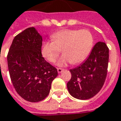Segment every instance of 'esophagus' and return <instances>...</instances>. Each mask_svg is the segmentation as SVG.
Instances as JSON below:
<instances>
[{"label": "esophagus", "instance_id": "obj_1", "mask_svg": "<svg viewBox=\"0 0 121 121\" xmlns=\"http://www.w3.org/2000/svg\"><path fill=\"white\" fill-rule=\"evenodd\" d=\"M63 71V69H61V68H57V72L59 73H60Z\"/></svg>", "mask_w": 121, "mask_h": 121}]
</instances>
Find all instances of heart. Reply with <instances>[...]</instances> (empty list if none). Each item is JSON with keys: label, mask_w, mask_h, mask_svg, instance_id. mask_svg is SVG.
Here are the masks:
<instances>
[{"label": "heart", "mask_w": 121, "mask_h": 121, "mask_svg": "<svg viewBox=\"0 0 121 121\" xmlns=\"http://www.w3.org/2000/svg\"><path fill=\"white\" fill-rule=\"evenodd\" d=\"M51 38L52 41L43 42L41 52L43 57L53 63L62 50L64 56L57 63L60 67L83 61L91 52L94 43L93 36L87 30H61L54 33Z\"/></svg>", "instance_id": "obj_1"}]
</instances>
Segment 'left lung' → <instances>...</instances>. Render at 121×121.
<instances>
[{
  "label": "left lung",
  "mask_w": 121,
  "mask_h": 121,
  "mask_svg": "<svg viewBox=\"0 0 121 121\" xmlns=\"http://www.w3.org/2000/svg\"><path fill=\"white\" fill-rule=\"evenodd\" d=\"M108 62L109 48L105 42H99L83 64L70 69L71 78L67 84L70 95L86 100L97 94L105 81Z\"/></svg>",
  "instance_id": "left-lung-1"
}]
</instances>
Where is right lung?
Returning a JSON list of instances; mask_svg holds the SVG:
<instances>
[{
  "label": "right lung",
  "instance_id": "right-lung-1",
  "mask_svg": "<svg viewBox=\"0 0 121 121\" xmlns=\"http://www.w3.org/2000/svg\"><path fill=\"white\" fill-rule=\"evenodd\" d=\"M42 37L34 27L18 34L9 49L7 61L13 86L26 101L39 102L50 93L57 69L42 57Z\"/></svg>",
  "mask_w": 121,
  "mask_h": 121
}]
</instances>
